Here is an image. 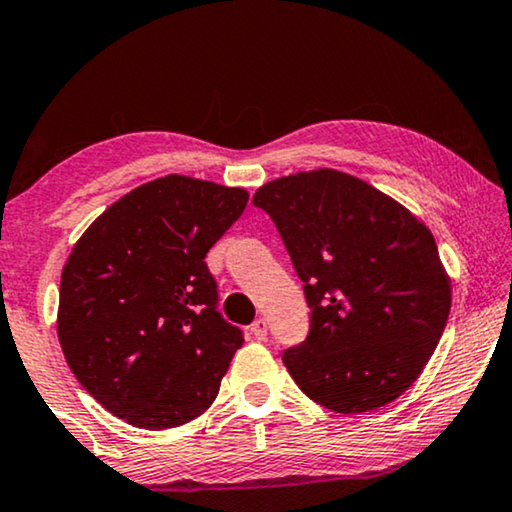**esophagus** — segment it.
Returning a JSON list of instances; mask_svg holds the SVG:
<instances>
[{
    "instance_id": "1",
    "label": "esophagus",
    "mask_w": 512,
    "mask_h": 512,
    "mask_svg": "<svg viewBox=\"0 0 512 512\" xmlns=\"http://www.w3.org/2000/svg\"><path fill=\"white\" fill-rule=\"evenodd\" d=\"M251 333H254L256 340H265V335H268V321L256 319L254 324H251Z\"/></svg>"
}]
</instances>
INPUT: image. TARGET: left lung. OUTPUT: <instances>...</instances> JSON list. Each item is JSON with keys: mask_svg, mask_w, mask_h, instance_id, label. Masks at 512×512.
Listing matches in <instances>:
<instances>
[{"mask_svg": "<svg viewBox=\"0 0 512 512\" xmlns=\"http://www.w3.org/2000/svg\"><path fill=\"white\" fill-rule=\"evenodd\" d=\"M312 307L310 335L284 352L303 394L361 415L408 391L445 331L452 282L429 226L352 174L319 167L263 184Z\"/></svg>", "mask_w": 512, "mask_h": 512, "instance_id": "left-lung-1", "label": "left lung"}]
</instances>
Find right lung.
<instances>
[{"instance_id":"right-lung-1","label":"right lung","mask_w":512,"mask_h":512,"mask_svg":"<svg viewBox=\"0 0 512 512\" xmlns=\"http://www.w3.org/2000/svg\"><path fill=\"white\" fill-rule=\"evenodd\" d=\"M249 191L184 174L104 209L60 277L58 340L81 387L137 429L193 422L219 396L242 333L216 312L205 256Z\"/></svg>"}]
</instances>
